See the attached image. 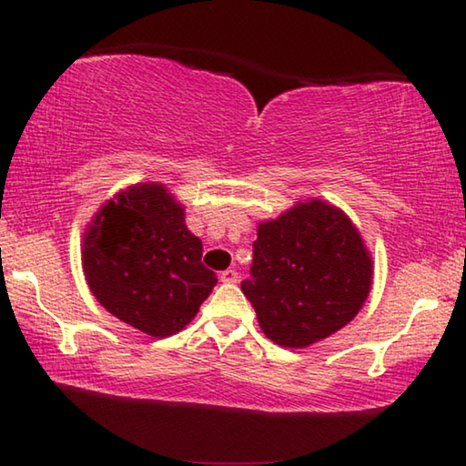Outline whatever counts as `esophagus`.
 I'll use <instances>...</instances> for the list:
<instances>
[{"mask_svg": "<svg viewBox=\"0 0 466 466\" xmlns=\"http://www.w3.org/2000/svg\"><path fill=\"white\" fill-rule=\"evenodd\" d=\"M219 279H222L224 283H236L238 281V273H236L234 269H226V271H222V275H219Z\"/></svg>", "mask_w": 466, "mask_h": 466, "instance_id": "34e87169", "label": "esophagus"}]
</instances>
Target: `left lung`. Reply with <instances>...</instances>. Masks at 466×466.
<instances>
[{
    "label": "left lung",
    "mask_w": 466,
    "mask_h": 466,
    "mask_svg": "<svg viewBox=\"0 0 466 466\" xmlns=\"http://www.w3.org/2000/svg\"><path fill=\"white\" fill-rule=\"evenodd\" d=\"M372 257L356 224L322 199L299 201L257 226L242 294L281 347H309L356 319L372 286Z\"/></svg>",
    "instance_id": "obj_1"
}]
</instances>
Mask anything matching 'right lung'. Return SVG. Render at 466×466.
<instances>
[{
    "label": "right lung",
    "instance_id": "1",
    "mask_svg": "<svg viewBox=\"0 0 466 466\" xmlns=\"http://www.w3.org/2000/svg\"><path fill=\"white\" fill-rule=\"evenodd\" d=\"M201 255L183 203L160 183L116 193L92 218L82 242L92 296L113 317L160 339L185 329L218 283Z\"/></svg>",
    "mask_w": 466,
    "mask_h": 466
}]
</instances>
